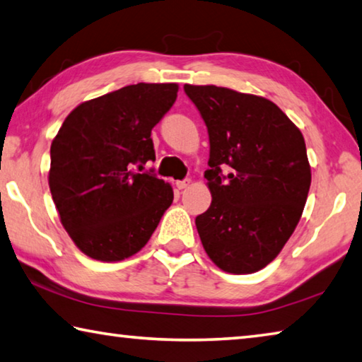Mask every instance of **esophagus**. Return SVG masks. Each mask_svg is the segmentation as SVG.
I'll use <instances>...</instances> for the list:
<instances>
[{
    "mask_svg": "<svg viewBox=\"0 0 362 362\" xmlns=\"http://www.w3.org/2000/svg\"><path fill=\"white\" fill-rule=\"evenodd\" d=\"M189 182H192V180H189V179L177 180V182H175V187H177V188H179V189H183V188H187V187L189 185Z\"/></svg>",
    "mask_w": 362,
    "mask_h": 362,
    "instance_id": "obj_1",
    "label": "esophagus"
}]
</instances>
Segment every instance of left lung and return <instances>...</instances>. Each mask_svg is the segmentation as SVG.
Returning a JSON list of instances; mask_svg holds the SVG:
<instances>
[{"mask_svg": "<svg viewBox=\"0 0 362 362\" xmlns=\"http://www.w3.org/2000/svg\"><path fill=\"white\" fill-rule=\"evenodd\" d=\"M183 89L211 144L204 177L212 203L194 220L201 243L223 272H259L276 259L302 217L311 183L305 139L265 97L217 86Z\"/></svg>", "mask_w": 362, "mask_h": 362, "instance_id": "left-lung-1", "label": "left lung"}]
</instances>
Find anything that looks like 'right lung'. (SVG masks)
<instances>
[{"label": "right lung", "mask_w": 362, "mask_h": 362, "mask_svg": "<svg viewBox=\"0 0 362 362\" xmlns=\"http://www.w3.org/2000/svg\"><path fill=\"white\" fill-rule=\"evenodd\" d=\"M175 83H139L83 102L51 145L49 188L60 222L90 259L137 254L173 204V187L139 174L155 161L151 129L177 99Z\"/></svg>", "instance_id": "right-lung-1"}]
</instances>
